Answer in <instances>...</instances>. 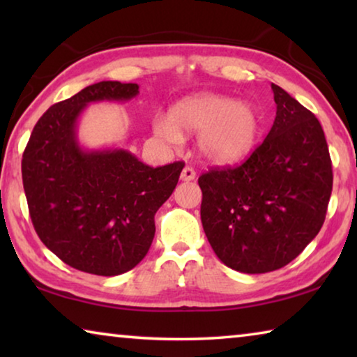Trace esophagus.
Returning <instances> with one entry per match:
<instances>
[{"instance_id":"esophagus-1","label":"esophagus","mask_w":357,"mask_h":357,"mask_svg":"<svg viewBox=\"0 0 357 357\" xmlns=\"http://www.w3.org/2000/svg\"><path fill=\"white\" fill-rule=\"evenodd\" d=\"M197 176L195 170H193L192 167H184L183 172H181V179L183 181H193Z\"/></svg>"}]
</instances>
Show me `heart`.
I'll return each mask as SVG.
<instances>
[{"label": "heart", "mask_w": 357, "mask_h": 357, "mask_svg": "<svg viewBox=\"0 0 357 357\" xmlns=\"http://www.w3.org/2000/svg\"><path fill=\"white\" fill-rule=\"evenodd\" d=\"M157 137L178 144L183 134H197L202 157L214 164H233L255 148L259 135V116L250 104L222 94H197L179 100L167 116L153 121Z\"/></svg>", "instance_id": "obj_1"}]
</instances>
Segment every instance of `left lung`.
Here are the masks:
<instances>
[{
	"instance_id": "1",
	"label": "left lung",
	"mask_w": 357,
	"mask_h": 357,
	"mask_svg": "<svg viewBox=\"0 0 357 357\" xmlns=\"http://www.w3.org/2000/svg\"><path fill=\"white\" fill-rule=\"evenodd\" d=\"M277 113L263 143L238 167L198 178L202 223L222 263L245 274L280 269L321 229L332 162L321 124L273 83Z\"/></svg>"
}]
</instances>
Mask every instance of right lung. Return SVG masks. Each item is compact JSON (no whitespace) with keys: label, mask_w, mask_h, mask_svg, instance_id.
<instances>
[{"label":"right lung","mask_w":357,"mask_h":357,"mask_svg":"<svg viewBox=\"0 0 357 357\" xmlns=\"http://www.w3.org/2000/svg\"><path fill=\"white\" fill-rule=\"evenodd\" d=\"M137 94V83L86 86L42 114L23 153V189L36 233L83 273L119 275L142 261L154 239L157 209L184 168L183 162L153 168L124 149L80 148L77 119L89 102Z\"/></svg>","instance_id":"right-lung-1"}]
</instances>
